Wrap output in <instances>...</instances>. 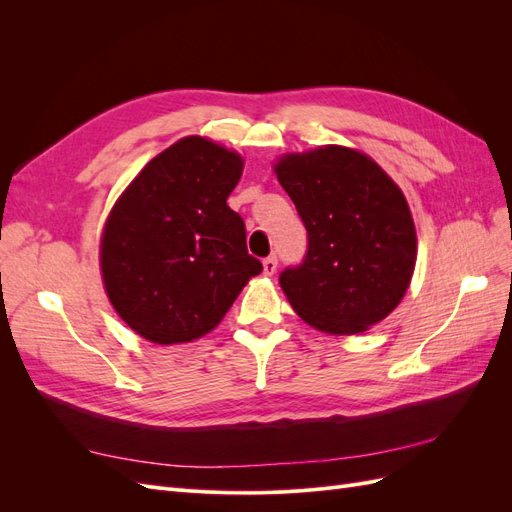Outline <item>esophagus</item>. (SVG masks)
<instances>
[{
	"label": "esophagus",
	"mask_w": 512,
	"mask_h": 512,
	"mask_svg": "<svg viewBox=\"0 0 512 512\" xmlns=\"http://www.w3.org/2000/svg\"><path fill=\"white\" fill-rule=\"evenodd\" d=\"M262 269H265V275H273L277 271V256H269L262 260Z\"/></svg>",
	"instance_id": "obj_1"
}]
</instances>
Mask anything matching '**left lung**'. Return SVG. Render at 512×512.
Returning a JSON list of instances; mask_svg holds the SVG:
<instances>
[{"label":"left lung","mask_w":512,"mask_h":512,"mask_svg":"<svg viewBox=\"0 0 512 512\" xmlns=\"http://www.w3.org/2000/svg\"><path fill=\"white\" fill-rule=\"evenodd\" d=\"M307 230V252L280 273L290 305L333 335L363 333L404 297L416 232L404 194L363 153L320 147L275 164Z\"/></svg>","instance_id":"1"}]
</instances>
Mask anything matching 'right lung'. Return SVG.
<instances>
[{"instance_id": "obj_1", "label": "right lung", "mask_w": 512, "mask_h": 512, "mask_svg": "<svg viewBox=\"0 0 512 512\" xmlns=\"http://www.w3.org/2000/svg\"><path fill=\"white\" fill-rule=\"evenodd\" d=\"M243 160L200 136L153 158L121 194L102 235L106 294L138 335L156 344L203 337L250 277L243 218L226 205Z\"/></svg>"}]
</instances>
